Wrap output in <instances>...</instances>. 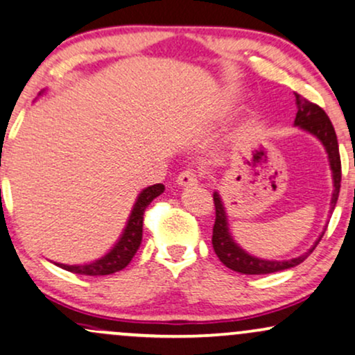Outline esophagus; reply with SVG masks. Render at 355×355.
Here are the masks:
<instances>
[{"label": "esophagus", "instance_id": "34e87169", "mask_svg": "<svg viewBox=\"0 0 355 355\" xmlns=\"http://www.w3.org/2000/svg\"><path fill=\"white\" fill-rule=\"evenodd\" d=\"M196 182H198V173H196V170H191V168L183 170V172L177 177L178 187H190V185H195Z\"/></svg>", "mask_w": 355, "mask_h": 355}]
</instances>
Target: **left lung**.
<instances>
[{
	"label": "left lung",
	"mask_w": 355,
	"mask_h": 355,
	"mask_svg": "<svg viewBox=\"0 0 355 355\" xmlns=\"http://www.w3.org/2000/svg\"><path fill=\"white\" fill-rule=\"evenodd\" d=\"M296 105H297V114L294 119V127H300L301 130L307 132V134L314 135L319 142L322 144L324 150L327 153L329 166H331L332 172V190L331 196V208L329 213L332 215L334 207L339 198V190H340V155H339V144H337L336 130L332 127L331 121H329L327 114L319 107V105L313 104V102L306 101L304 97L297 96L296 94ZM213 202H215V210H216V218L215 226H213V250H215L216 256L220 258V261L225 264L230 270L241 272V275H270V272H277L283 270H289V268L297 266L314 251V248L318 246V243L321 241L324 232L321 236L315 240V243L306 253H302L296 258L291 259H263L258 256L250 254L248 251L234 241V238L230 233V225H228V216H226V210L223 200L218 191H213Z\"/></svg>",
	"instance_id": "left-lung-1"
}]
</instances>
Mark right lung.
<instances>
[{
  "label": "right lung",
  "instance_id": "add662e5",
  "mask_svg": "<svg viewBox=\"0 0 355 355\" xmlns=\"http://www.w3.org/2000/svg\"><path fill=\"white\" fill-rule=\"evenodd\" d=\"M44 92V91H42ZM41 96V94H40ZM165 187L162 183L157 185L147 187L140 191L137 196L134 207L127 220L125 228L119 240L115 241V245L104 256H101L99 259L91 263L84 264H62V263H54L55 266L62 268V270L76 272V275H85V276H105L112 275L123 270L132 261L137 250L140 248L142 243V226H144V211L148 205L152 203V200H155L157 196L164 193Z\"/></svg>",
  "mask_w": 355,
  "mask_h": 355
}]
</instances>
